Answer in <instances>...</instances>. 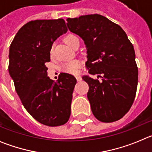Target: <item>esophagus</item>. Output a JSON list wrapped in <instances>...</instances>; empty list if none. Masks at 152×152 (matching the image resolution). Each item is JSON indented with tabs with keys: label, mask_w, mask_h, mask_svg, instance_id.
Wrapping results in <instances>:
<instances>
[{
	"label": "esophagus",
	"mask_w": 152,
	"mask_h": 152,
	"mask_svg": "<svg viewBox=\"0 0 152 152\" xmlns=\"http://www.w3.org/2000/svg\"><path fill=\"white\" fill-rule=\"evenodd\" d=\"M75 77H76V79H77V81H80V80H81V77H80V75H75Z\"/></svg>",
	"instance_id": "obj_1"
}]
</instances>
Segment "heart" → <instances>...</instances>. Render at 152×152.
Wrapping results in <instances>:
<instances>
[{
  "label": "heart",
  "instance_id": "heart-1",
  "mask_svg": "<svg viewBox=\"0 0 152 152\" xmlns=\"http://www.w3.org/2000/svg\"><path fill=\"white\" fill-rule=\"evenodd\" d=\"M64 42L68 45V46L74 48L77 42H79L78 38L77 36L73 34L67 35L64 38ZM52 51H50V54L52 55ZM80 67V62L78 60H72L68 62H65L62 65V70L64 72L70 74H76L78 72L79 68Z\"/></svg>",
  "mask_w": 152,
  "mask_h": 152
}]
</instances>
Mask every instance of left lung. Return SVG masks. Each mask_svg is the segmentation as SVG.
<instances>
[{
    "label": "left lung",
    "instance_id": "8db88e82",
    "mask_svg": "<svg viewBox=\"0 0 152 152\" xmlns=\"http://www.w3.org/2000/svg\"><path fill=\"white\" fill-rule=\"evenodd\" d=\"M71 32L84 41L86 68L102 80L84 76L94 116L103 123L117 121L131 108L136 94L138 67L133 45L118 24L100 14L67 19Z\"/></svg>",
    "mask_w": 152,
    "mask_h": 152
}]
</instances>
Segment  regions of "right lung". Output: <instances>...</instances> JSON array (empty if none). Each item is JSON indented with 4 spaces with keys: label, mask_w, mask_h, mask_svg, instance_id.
Here are the masks:
<instances>
[{
    "label": "right lung",
    "mask_w": 152,
    "mask_h": 152,
    "mask_svg": "<svg viewBox=\"0 0 152 152\" xmlns=\"http://www.w3.org/2000/svg\"><path fill=\"white\" fill-rule=\"evenodd\" d=\"M68 31L63 19L36 20L17 32L9 50L8 70L23 107L42 124L58 126L68 121L72 93L77 83L73 75L61 73L56 81L47 76L55 40Z\"/></svg>",
    "instance_id": "obj_1"
}]
</instances>
